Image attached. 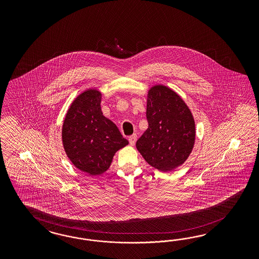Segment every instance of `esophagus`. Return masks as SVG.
Wrapping results in <instances>:
<instances>
[{
    "mask_svg": "<svg viewBox=\"0 0 259 259\" xmlns=\"http://www.w3.org/2000/svg\"><path fill=\"white\" fill-rule=\"evenodd\" d=\"M136 141H137V135L136 134H134L131 137H129V143H130L131 146L135 145Z\"/></svg>",
    "mask_w": 259,
    "mask_h": 259,
    "instance_id": "34e87169",
    "label": "esophagus"
}]
</instances>
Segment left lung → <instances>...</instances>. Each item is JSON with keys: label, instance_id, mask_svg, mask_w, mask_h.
<instances>
[{"label": "left lung", "instance_id": "8db88e82", "mask_svg": "<svg viewBox=\"0 0 259 259\" xmlns=\"http://www.w3.org/2000/svg\"><path fill=\"white\" fill-rule=\"evenodd\" d=\"M146 118L148 128L136 143L141 156L161 172L183 164L194 148L196 124L181 96L162 84L151 87Z\"/></svg>", "mask_w": 259, "mask_h": 259}]
</instances>
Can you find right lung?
Returning <instances> with one entry per match:
<instances>
[{"mask_svg":"<svg viewBox=\"0 0 259 259\" xmlns=\"http://www.w3.org/2000/svg\"><path fill=\"white\" fill-rule=\"evenodd\" d=\"M102 93L87 89L71 103L62 129L64 151L81 172L98 176L109 169L116 152L129 142L102 115Z\"/></svg>","mask_w":259,"mask_h":259,"instance_id":"add662e5","label":"right lung"}]
</instances>
